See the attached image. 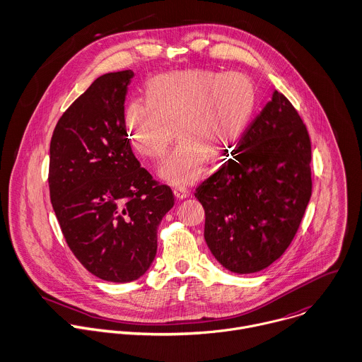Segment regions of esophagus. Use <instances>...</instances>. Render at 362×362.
Wrapping results in <instances>:
<instances>
[{
	"instance_id": "1",
	"label": "esophagus",
	"mask_w": 362,
	"mask_h": 362,
	"mask_svg": "<svg viewBox=\"0 0 362 362\" xmlns=\"http://www.w3.org/2000/svg\"><path fill=\"white\" fill-rule=\"evenodd\" d=\"M174 195H175L178 199H184V198H187V197L189 195V191H188L185 187H182V185H177V187L174 188Z\"/></svg>"
}]
</instances>
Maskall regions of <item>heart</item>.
<instances>
[{"label": "heart", "mask_w": 362, "mask_h": 362, "mask_svg": "<svg viewBox=\"0 0 362 362\" xmlns=\"http://www.w3.org/2000/svg\"><path fill=\"white\" fill-rule=\"evenodd\" d=\"M147 91L148 100L127 105L124 124L132 146L150 158L164 157L177 131L178 146L160 167V177L171 184L197 181L209 156L220 160L230 154L257 103L255 87L245 74L205 68L158 76Z\"/></svg>", "instance_id": "1"}]
</instances>
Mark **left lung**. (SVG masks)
<instances>
[{"instance_id":"obj_1","label":"left lung","mask_w":362,"mask_h":362,"mask_svg":"<svg viewBox=\"0 0 362 362\" xmlns=\"http://www.w3.org/2000/svg\"><path fill=\"white\" fill-rule=\"evenodd\" d=\"M195 198L205 243L223 267L258 272L294 240L313 192L311 141L300 114L278 91Z\"/></svg>"}]
</instances>
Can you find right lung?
Returning <instances> with one entry per match:
<instances>
[{"instance_id": "right-lung-1", "label": "right lung", "mask_w": 362, "mask_h": 362, "mask_svg": "<svg viewBox=\"0 0 362 362\" xmlns=\"http://www.w3.org/2000/svg\"><path fill=\"white\" fill-rule=\"evenodd\" d=\"M131 69L98 77L58 119L49 144V197L62 235L95 276L131 282L153 264L157 230L174 206L135 158L124 124Z\"/></svg>"}]
</instances>
